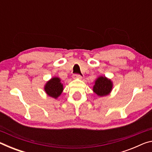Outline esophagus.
Masks as SVG:
<instances>
[{"mask_svg":"<svg viewBox=\"0 0 152 152\" xmlns=\"http://www.w3.org/2000/svg\"><path fill=\"white\" fill-rule=\"evenodd\" d=\"M72 77H73L74 79H77V78H78V79H81L82 78V75H80V74H74Z\"/></svg>","mask_w":152,"mask_h":152,"instance_id":"esophagus-1","label":"esophagus"}]
</instances>
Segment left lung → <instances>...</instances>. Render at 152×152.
<instances>
[{"instance_id":"left-lung-1","label":"left lung","mask_w":152,"mask_h":152,"mask_svg":"<svg viewBox=\"0 0 152 152\" xmlns=\"http://www.w3.org/2000/svg\"><path fill=\"white\" fill-rule=\"evenodd\" d=\"M113 88V83L110 80L105 76H100L95 81L93 91L98 96H104L109 94Z\"/></svg>"}]
</instances>
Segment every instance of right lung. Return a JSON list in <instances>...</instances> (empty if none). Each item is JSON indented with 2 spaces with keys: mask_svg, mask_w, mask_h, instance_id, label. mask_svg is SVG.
I'll list each match as a JSON object with an SVG mask.
<instances>
[{
  "mask_svg": "<svg viewBox=\"0 0 152 152\" xmlns=\"http://www.w3.org/2000/svg\"><path fill=\"white\" fill-rule=\"evenodd\" d=\"M44 89L49 96L57 99L63 91V84L60 82V78L55 77L46 83Z\"/></svg>",
  "mask_w": 152,
  "mask_h": 152,
  "instance_id": "add662e5",
  "label": "right lung"
}]
</instances>
